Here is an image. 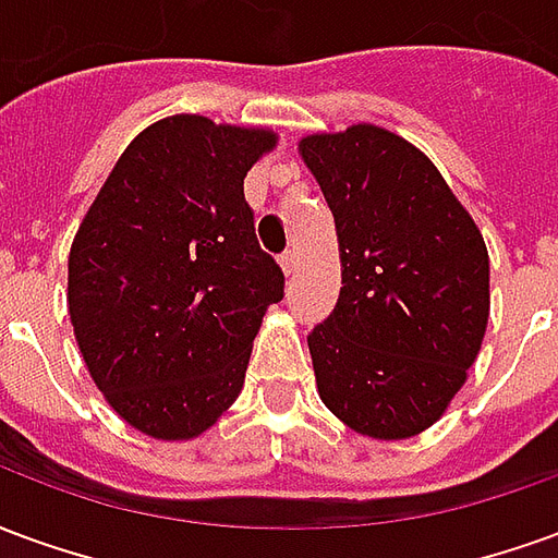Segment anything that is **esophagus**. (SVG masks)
Instances as JSON below:
<instances>
[{
  "label": "esophagus",
  "instance_id": "1",
  "mask_svg": "<svg viewBox=\"0 0 558 558\" xmlns=\"http://www.w3.org/2000/svg\"><path fill=\"white\" fill-rule=\"evenodd\" d=\"M280 268H283L287 275H295V268H299V254H295V251H287V254L280 256Z\"/></svg>",
  "mask_w": 558,
  "mask_h": 558
}]
</instances>
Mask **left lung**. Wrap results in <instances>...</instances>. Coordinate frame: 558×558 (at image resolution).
<instances>
[{"label": "left lung", "instance_id": "8db88e82", "mask_svg": "<svg viewBox=\"0 0 558 558\" xmlns=\"http://www.w3.org/2000/svg\"><path fill=\"white\" fill-rule=\"evenodd\" d=\"M340 244V295L307 335L319 398L352 430L407 439L439 418L490 316V259L430 158L352 125L299 143Z\"/></svg>", "mask_w": 558, "mask_h": 558}]
</instances>
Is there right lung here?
I'll return each instance as SVG.
<instances>
[{"instance_id":"1","label":"right lung","mask_w":558,"mask_h":558,"mask_svg":"<svg viewBox=\"0 0 558 558\" xmlns=\"http://www.w3.org/2000/svg\"><path fill=\"white\" fill-rule=\"evenodd\" d=\"M278 137L170 116L116 160L68 256V314L95 386L155 439H194L244 386L283 271L244 175Z\"/></svg>"}]
</instances>
